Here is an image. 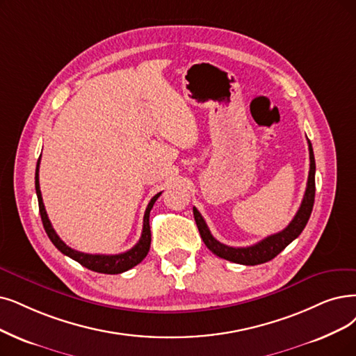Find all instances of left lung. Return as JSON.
I'll list each match as a JSON object with an SVG mask.
<instances>
[{
	"label": "left lung",
	"mask_w": 356,
	"mask_h": 356,
	"mask_svg": "<svg viewBox=\"0 0 356 356\" xmlns=\"http://www.w3.org/2000/svg\"><path fill=\"white\" fill-rule=\"evenodd\" d=\"M308 150H309V174H308L307 190L302 198V203L300 209H298L295 218L285 227V229L261 239L257 244L250 245V247L235 248V247H229L219 243V241L210 234L203 216L200 215V211H198L195 207H193L198 232H200L206 247L213 254H216L218 257L229 260L232 263L255 266V264H261L275 259L276 255L280 251L285 250L295 238L300 236V234L304 231V227L311 216L312 206H314V197H316V159H314V152H312L309 140H308Z\"/></svg>",
	"instance_id": "left-lung-1"
}]
</instances>
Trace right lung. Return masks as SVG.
Listing matches in <instances>:
<instances>
[{"mask_svg":"<svg viewBox=\"0 0 356 356\" xmlns=\"http://www.w3.org/2000/svg\"><path fill=\"white\" fill-rule=\"evenodd\" d=\"M39 163H40V158L38 159L36 174H35V188H36V195H38L40 219H42V223H44L45 232L48 234L51 243L56 248H58L63 254L68 255L70 259L76 260L77 263H80L84 267H88L89 270H93V272L105 273V275H118V273L127 272V270L133 268L134 266H137L141 260L146 257L149 250H150V241H152L150 225H149L150 210H152L154 202L158 200V197L162 193L156 194L152 198V200L149 202V204L146 207V211H145V218H143V231H141V236L138 239V243L131 250L125 251V252H121V254H112V255L80 252V251H76L73 248H70L67 244H64V241H61V238L56 235V232L54 231V227H52V225H51V222L48 219L47 210H45V206H44V200H42L40 188H39Z\"/></svg>","mask_w":356,"mask_h":356,"instance_id":"right-lung-1","label":"right lung"}]
</instances>
